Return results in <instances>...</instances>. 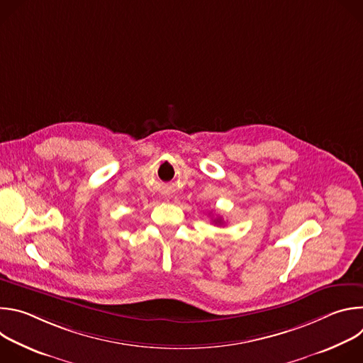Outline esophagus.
Instances as JSON below:
<instances>
[{"label":"esophagus","instance_id":"34e87169","mask_svg":"<svg viewBox=\"0 0 363 363\" xmlns=\"http://www.w3.org/2000/svg\"><path fill=\"white\" fill-rule=\"evenodd\" d=\"M165 199H168V198H167V196H165Z\"/></svg>","mask_w":363,"mask_h":363}]
</instances>
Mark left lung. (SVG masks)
Instances as JSON below:
<instances>
[{
  "mask_svg": "<svg viewBox=\"0 0 363 363\" xmlns=\"http://www.w3.org/2000/svg\"><path fill=\"white\" fill-rule=\"evenodd\" d=\"M214 221H216L217 224H221V223H223V221H221V218H217V220H214Z\"/></svg>",
  "mask_w": 363,
  "mask_h": 363,
  "instance_id": "1",
  "label": "left lung"
}]
</instances>
